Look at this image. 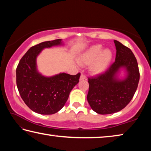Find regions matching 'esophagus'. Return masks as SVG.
I'll list each match as a JSON object with an SVG mask.
<instances>
[{
    "label": "esophagus",
    "instance_id": "34e87169",
    "mask_svg": "<svg viewBox=\"0 0 151 151\" xmlns=\"http://www.w3.org/2000/svg\"><path fill=\"white\" fill-rule=\"evenodd\" d=\"M86 76L84 75V74L81 73V76H80V80H86Z\"/></svg>",
    "mask_w": 151,
    "mask_h": 151
}]
</instances>
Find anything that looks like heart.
Segmentation results:
<instances>
[{"label":"heart","instance_id":"heart-1","mask_svg":"<svg viewBox=\"0 0 151 151\" xmlns=\"http://www.w3.org/2000/svg\"><path fill=\"white\" fill-rule=\"evenodd\" d=\"M112 57L113 54L110 50H103L101 45H95L78 58V63L82 66L90 64V72L93 74H99L106 70Z\"/></svg>","mask_w":151,"mask_h":151}]
</instances>
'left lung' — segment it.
I'll use <instances>...</instances> for the list:
<instances>
[{
    "mask_svg": "<svg viewBox=\"0 0 151 151\" xmlns=\"http://www.w3.org/2000/svg\"><path fill=\"white\" fill-rule=\"evenodd\" d=\"M115 60L105 72L88 78L89 91L87 99L95 112L111 114L125 108L134 96L140 78L139 66L131 50L117 40ZM121 67L128 71L127 77L120 81L116 73Z\"/></svg>",
    "mask_w": 151,
    "mask_h": 151,
    "instance_id": "1",
    "label": "left lung"
}]
</instances>
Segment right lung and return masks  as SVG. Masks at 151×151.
<instances>
[{"label":"right lung","instance_id":"add662e5","mask_svg":"<svg viewBox=\"0 0 151 151\" xmlns=\"http://www.w3.org/2000/svg\"><path fill=\"white\" fill-rule=\"evenodd\" d=\"M62 44V40L44 42L31 47L21 58L17 68V88L26 105L33 111L52 115L64 106L71 89L80 80L75 76L62 73L44 77L36 69V58L45 47Z\"/></svg>","mask_w":151,"mask_h":151}]
</instances>
